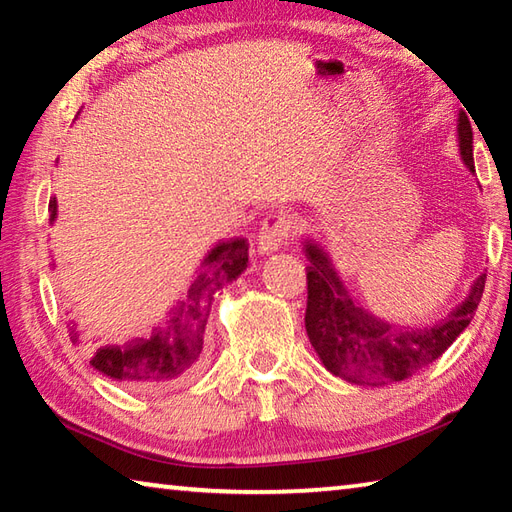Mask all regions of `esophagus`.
<instances>
[{"label": "esophagus", "instance_id": "obj_1", "mask_svg": "<svg viewBox=\"0 0 512 512\" xmlns=\"http://www.w3.org/2000/svg\"><path fill=\"white\" fill-rule=\"evenodd\" d=\"M291 232H293V221L289 214H282V212L268 214L262 223V230H259V239H257L259 255L275 253V250L282 244H287Z\"/></svg>", "mask_w": 512, "mask_h": 512}]
</instances>
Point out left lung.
Listing matches in <instances>:
<instances>
[{
	"label": "left lung",
	"instance_id": "8db88e82",
	"mask_svg": "<svg viewBox=\"0 0 512 512\" xmlns=\"http://www.w3.org/2000/svg\"><path fill=\"white\" fill-rule=\"evenodd\" d=\"M456 121L461 160L474 173L470 117L458 110ZM302 246L309 259L305 314L309 343L332 375L357 386L395 384L427 368L470 325L483 296L485 273L476 277L461 305L436 325H393L354 302L332 257L318 241L305 239Z\"/></svg>",
	"mask_w": 512,
	"mask_h": 512
}]
</instances>
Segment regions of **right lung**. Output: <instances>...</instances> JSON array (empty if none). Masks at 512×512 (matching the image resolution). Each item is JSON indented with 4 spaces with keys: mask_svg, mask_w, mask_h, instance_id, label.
<instances>
[{
    "mask_svg": "<svg viewBox=\"0 0 512 512\" xmlns=\"http://www.w3.org/2000/svg\"><path fill=\"white\" fill-rule=\"evenodd\" d=\"M58 214L56 198L49 201V221ZM248 266L246 239L219 241L203 259L201 271L185 293V300L171 309L167 323L153 327L146 339L121 345H101L92 352V368L131 388V391H162L192 375L201 366L205 325L210 318L214 293L237 280ZM72 325V323H69ZM76 325L69 327V339L79 343Z\"/></svg>",
    "mask_w": 512,
    "mask_h": 512,
    "instance_id": "1",
    "label": "right lung"
}]
</instances>
